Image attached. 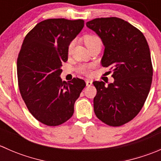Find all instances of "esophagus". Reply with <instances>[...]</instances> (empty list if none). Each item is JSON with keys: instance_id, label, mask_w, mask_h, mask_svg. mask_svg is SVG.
<instances>
[{"instance_id": "34e87169", "label": "esophagus", "mask_w": 161, "mask_h": 161, "mask_svg": "<svg viewBox=\"0 0 161 161\" xmlns=\"http://www.w3.org/2000/svg\"><path fill=\"white\" fill-rule=\"evenodd\" d=\"M86 83L87 86H90L92 84V81L90 80V79H86Z\"/></svg>"}]
</instances>
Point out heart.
Listing matches in <instances>:
<instances>
[{"label":"heart","mask_w":161,"mask_h":161,"mask_svg":"<svg viewBox=\"0 0 161 161\" xmlns=\"http://www.w3.org/2000/svg\"><path fill=\"white\" fill-rule=\"evenodd\" d=\"M84 42H85L86 46L88 47V49H90V47H92L94 45L99 44V43H101L102 44L101 40H100V37L97 35H93V34H88V35H86L85 36H84ZM74 45V41H71L69 43V47H68V52H69V53L72 51ZM79 71L82 73V74L87 75L90 73V67L86 65H81L80 67L79 68Z\"/></svg>","instance_id":"1"}]
</instances>
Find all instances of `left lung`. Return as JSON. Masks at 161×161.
Returning a JSON list of instances; mask_svg holds the SVG:
<instances>
[{"mask_svg":"<svg viewBox=\"0 0 161 161\" xmlns=\"http://www.w3.org/2000/svg\"><path fill=\"white\" fill-rule=\"evenodd\" d=\"M105 47L103 67L113 71V83L95 81L93 108L97 118L110 126L131 121L143 107L153 79L150 48L141 31L116 17L98 18L86 22Z\"/></svg>","mask_w":161,"mask_h":161,"instance_id":"1","label":"left lung"}]
</instances>
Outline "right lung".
Segmentation results:
<instances>
[{"instance_id": "1", "label": "right lung", "mask_w": 161, "mask_h": 161, "mask_svg": "<svg viewBox=\"0 0 161 161\" xmlns=\"http://www.w3.org/2000/svg\"><path fill=\"white\" fill-rule=\"evenodd\" d=\"M84 26V21L50 19L25 36L17 60L21 96L32 116L48 126L63 124L74 113V104L86 86L83 79L62 82L68 47Z\"/></svg>"}]
</instances>
